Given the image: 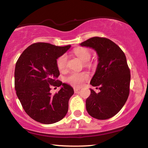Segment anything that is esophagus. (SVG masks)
<instances>
[{"mask_svg": "<svg viewBox=\"0 0 148 148\" xmlns=\"http://www.w3.org/2000/svg\"><path fill=\"white\" fill-rule=\"evenodd\" d=\"M74 92L75 93H77L79 91V89L78 88H76V87H74Z\"/></svg>", "mask_w": 148, "mask_h": 148, "instance_id": "obj_1", "label": "esophagus"}]
</instances>
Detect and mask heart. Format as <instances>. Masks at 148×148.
Listing matches in <instances>:
<instances>
[{
    "label": "heart",
    "mask_w": 148,
    "mask_h": 148,
    "mask_svg": "<svg viewBox=\"0 0 148 148\" xmlns=\"http://www.w3.org/2000/svg\"><path fill=\"white\" fill-rule=\"evenodd\" d=\"M74 53L79 58L85 62L86 65H90L88 61L91 57V53L88 49L84 47H78L74 50ZM67 65L66 54H62L57 60V66L59 71H64ZM89 78V75L85 72H71L65 77V81L72 86L79 87L82 86L85 80Z\"/></svg>",
    "instance_id": "b5f03b06"
}]
</instances>
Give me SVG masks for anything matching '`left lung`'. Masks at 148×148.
<instances>
[{
    "label": "left lung",
    "mask_w": 148,
    "mask_h": 148,
    "mask_svg": "<svg viewBox=\"0 0 148 148\" xmlns=\"http://www.w3.org/2000/svg\"><path fill=\"white\" fill-rule=\"evenodd\" d=\"M97 51L99 64L90 84L100 89H91L86 100V109L97 119H108L121 110L129 95L131 74L122 49L110 39L95 36L81 43Z\"/></svg>",
    "instance_id": "left-lung-1"
}]
</instances>
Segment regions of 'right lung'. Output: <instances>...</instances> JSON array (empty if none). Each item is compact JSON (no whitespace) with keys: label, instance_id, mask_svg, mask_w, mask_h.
I'll use <instances>...</instances> for the list:
<instances>
[{"label":"right lung","instance_id":"1","mask_svg":"<svg viewBox=\"0 0 148 148\" xmlns=\"http://www.w3.org/2000/svg\"><path fill=\"white\" fill-rule=\"evenodd\" d=\"M71 47L37 42L25 49L16 62L14 72L16 95L28 116L43 124L58 122L66 116L74 94L69 85L57 78V59ZM62 86L51 95V87ZM57 88V87H56Z\"/></svg>","mask_w":148,"mask_h":148}]
</instances>
